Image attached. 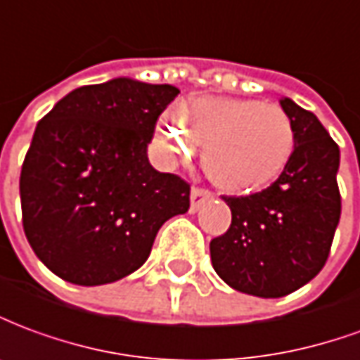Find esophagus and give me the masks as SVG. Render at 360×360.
<instances>
[{
  "mask_svg": "<svg viewBox=\"0 0 360 360\" xmlns=\"http://www.w3.org/2000/svg\"><path fill=\"white\" fill-rule=\"evenodd\" d=\"M211 198H213V192H209L205 188H193L192 193H190V211L195 213L201 207V203L211 200Z\"/></svg>",
  "mask_w": 360,
  "mask_h": 360,
  "instance_id": "esophagus-1",
  "label": "esophagus"
}]
</instances>
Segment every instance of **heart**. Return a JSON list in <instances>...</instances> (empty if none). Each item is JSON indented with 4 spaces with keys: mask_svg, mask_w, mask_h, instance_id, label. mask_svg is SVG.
<instances>
[{
    "mask_svg": "<svg viewBox=\"0 0 360 360\" xmlns=\"http://www.w3.org/2000/svg\"><path fill=\"white\" fill-rule=\"evenodd\" d=\"M295 127L277 104L229 96H193L157 124V145L168 160L190 159L203 147L211 180L229 192H254L289 167Z\"/></svg>",
    "mask_w": 360,
    "mask_h": 360,
    "instance_id": "b5f03b06",
    "label": "heart"
}]
</instances>
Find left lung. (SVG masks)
I'll return each instance as SVG.
<instances>
[{
	"instance_id": "obj_1",
	"label": "left lung",
	"mask_w": 360,
	"mask_h": 360,
	"mask_svg": "<svg viewBox=\"0 0 360 360\" xmlns=\"http://www.w3.org/2000/svg\"><path fill=\"white\" fill-rule=\"evenodd\" d=\"M281 108L297 137L289 167L262 192L223 195L233 221L209 244L217 275L262 298L285 297L322 271L341 215L338 143L312 112L290 98Z\"/></svg>"
}]
</instances>
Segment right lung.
Here are the masks:
<instances>
[{"instance_id":"add662e5","label":"right lung","mask_w":360,"mask_h":360,"mask_svg":"<svg viewBox=\"0 0 360 360\" xmlns=\"http://www.w3.org/2000/svg\"><path fill=\"white\" fill-rule=\"evenodd\" d=\"M178 93L110 79L71 91L38 122L19 180L22 229L63 281L94 287L134 274L160 226L190 209V184L147 159Z\"/></svg>"}]
</instances>
